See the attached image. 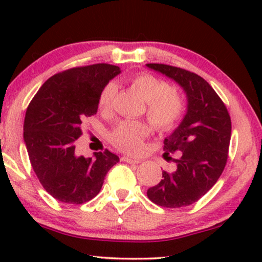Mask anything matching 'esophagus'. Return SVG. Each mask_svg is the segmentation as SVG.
Here are the masks:
<instances>
[{"mask_svg": "<svg viewBox=\"0 0 262 262\" xmlns=\"http://www.w3.org/2000/svg\"><path fill=\"white\" fill-rule=\"evenodd\" d=\"M121 161H124V162L126 163H135V164H138L142 162L141 159H134V157H128V156H123L121 157Z\"/></svg>", "mask_w": 262, "mask_h": 262, "instance_id": "1", "label": "esophagus"}]
</instances>
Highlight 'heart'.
<instances>
[{
  "label": "heart",
  "instance_id": "b5f03b06",
  "mask_svg": "<svg viewBox=\"0 0 262 262\" xmlns=\"http://www.w3.org/2000/svg\"><path fill=\"white\" fill-rule=\"evenodd\" d=\"M132 84L148 102L146 116L160 131H170L184 116L185 103L167 82L150 74H138L132 77ZM118 93V84L110 81L103 85L99 95V107L108 111ZM150 134V127L142 121L123 120L112 128L110 139L114 145L127 152L141 150L143 141Z\"/></svg>",
  "mask_w": 262,
  "mask_h": 262
}]
</instances>
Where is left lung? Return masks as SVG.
Instances as JSON below:
<instances>
[{
    "mask_svg": "<svg viewBox=\"0 0 262 262\" xmlns=\"http://www.w3.org/2000/svg\"><path fill=\"white\" fill-rule=\"evenodd\" d=\"M184 89L187 110L180 125L164 139L166 155L178 151L173 171H162V180L146 192L163 207H182L198 202L223 173L231 137L228 110L213 88L199 75L166 64H146Z\"/></svg>",
    "mask_w": 262,
    "mask_h": 262,
    "instance_id": "8db88e82",
    "label": "left lung"
}]
</instances>
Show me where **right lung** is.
Segmentation results:
<instances>
[{
    "mask_svg": "<svg viewBox=\"0 0 262 262\" xmlns=\"http://www.w3.org/2000/svg\"><path fill=\"white\" fill-rule=\"evenodd\" d=\"M121 73L111 64H93L50 77L32 99L24 141L32 168L45 191L58 202L83 204L98 195L119 157L105 150L85 159L75 146L87 117L98 112L103 85Z\"/></svg>",
    "mask_w": 262,
    "mask_h": 262,
    "instance_id": "right-lung-1",
    "label": "right lung"
}]
</instances>
